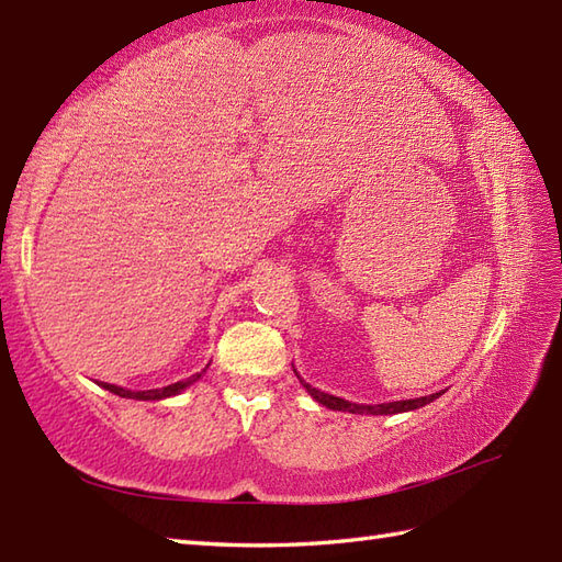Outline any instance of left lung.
<instances>
[{"instance_id": "8db88e82", "label": "left lung", "mask_w": 562, "mask_h": 562, "mask_svg": "<svg viewBox=\"0 0 562 562\" xmlns=\"http://www.w3.org/2000/svg\"><path fill=\"white\" fill-rule=\"evenodd\" d=\"M294 374H296V369H294ZM296 379H300L302 386H304L308 393H312V396H314L318 403H324L326 408H330V411H342V413H360V415H396V413L423 408V405L432 403L435 398L441 396V391H439V393H429V396L411 398V401H393V403H381V405H360V403H350V401H345V398L330 396V393H324V391H318V389H314V386H308L300 374H296Z\"/></svg>"}]
</instances>
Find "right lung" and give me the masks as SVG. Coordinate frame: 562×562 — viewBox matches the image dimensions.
Listing matches in <instances>:
<instances>
[{"label": "right lung", "mask_w": 562, "mask_h": 562, "mask_svg": "<svg viewBox=\"0 0 562 562\" xmlns=\"http://www.w3.org/2000/svg\"><path fill=\"white\" fill-rule=\"evenodd\" d=\"M202 372H205V369H202ZM202 372H200V374H195V376L186 379V381H176V384H169V386H164V389H149V391H127V389H121V386H115V384H105V381H101V386H103L105 391L115 393V396H121V398H135V401H161V398L176 396V393H181V391H183V389H188L190 384H195V381L202 376Z\"/></svg>", "instance_id": "obj_1"}]
</instances>
